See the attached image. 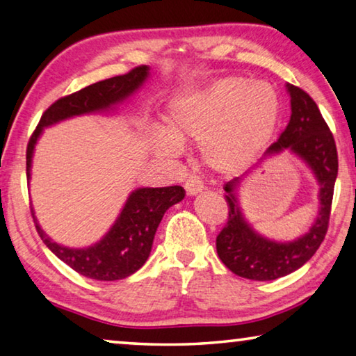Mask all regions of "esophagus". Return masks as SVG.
<instances>
[{
	"label": "esophagus",
	"mask_w": 356,
	"mask_h": 356,
	"mask_svg": "<svg viewBox=\"0 0 356 356\" xmlns=\"http://www.w3.org/2000/svg\"><path fill=\"white\" fill-rule=\"evenodd\" d=\"M202 188H204V185H202L201 179L198 176H195V174H190V176L185 179V190H187V195L193 196L196 193H200Z\"/></svg>",
	"instance_id": "obj_1"
}]
</instances>
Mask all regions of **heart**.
<instances>
[{"instance_id": "1", "label": "heart", "mask_w": 356, "mask_h": 356, "mask_svg": "<svg viewBox=\"0 0 356 356\" xmlns=\"http://www.w3.org/2000/svg\"><path fill=\"white\" fill-rule=\"evenodd\" d=\"M280 101L266 82L227 77L176 98L169 106L168 129L156 133L155 145L177 155L180 144H201L209 168L234 172L257 160L273 139Z\"/></svg>"}]
</instances>
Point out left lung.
Here are the masks:
<instances>
[{
  "mask_svg": "<svg viewBox=\"0 0 356 356\" xmlns=\"http://www.w3.org/2000/svg\"><path fill=\"white\" fill-rule=\"evenodd\" d=\"M291 98V117L266 155L290 150L301 156L320 184V212L307 234L293 242H274L257 234L242 217L234 188L239 179L225 185L228 222L217 236V253L231 273L250 280H274L300 269L323 242L337 177V149L330 127L315 101L296 86H286Z\"/></svg>",
  "mask_w": 356,
  "mask_h": 356,
  "instance_id": "obj_1",
  "label": "left lung"
}]
</instances>
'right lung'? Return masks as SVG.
Here are the masks:
<instances>
[{"instance_id":"1","label":"right lung","mask_w":356,"mask_h":356,"mask_svg":"<svg viewBox=\"0 0 356 356\" xmlns=\"http://www.w3.org/2000/svg\"><path fill=\"white\" fill-rule=\"evenodd\" d=\"M147 76L149 67L140 65L122 76L92 83L76 93L56 99L52 106H49L28 140L26 177L30 179L33 150L44 127L54 125L72 115L107 109L129 97L134 90L143 86ZM184 196L185 190L179 185L134 190L114 227L98 244L88 249H67L55 244L39 228L36 218L35 225L44 244L76 273L95 280H118L136 273L147 261L163 216L172 204L182 201Z\"/></svg>"}]
</instances>
